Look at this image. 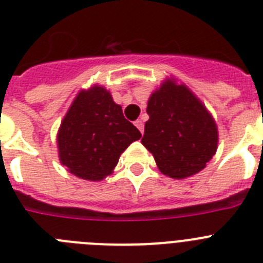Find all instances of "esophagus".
Instances as JSON below:
<instances>
[{"label": "esophagus", "instance_id": "obj_1", "mask_svg": "<svg viewBox=\"0 0 263 263\" xmlns=\"http://www.w3.org/2000/svg\"><path fill=\"white\" fill-rule=\"evenodd\" d=\"M134 125H136L137 127H138V130L141 132V133L143 134V122L141 120H137L136 122H134Z\"/></svg>", "mask_w": 263, "mask_h": 263}]
</instances>
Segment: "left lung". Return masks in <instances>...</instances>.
<instances>
[{
    "label": "left lung",
    "instance_id": "left-lung-1",
    "mask_svg": "<svg viewBox=\"0 0 263 263\" xmlns=\"http://www.w3.org/2000/svg\"><path fill=\"white\" fill-rule=\"evenodd\" d=\"M142 145L162 174L192 176L216 154L217 126L200 100L184 84L167 79L150 96Z\"/></svg>",
    "mask_w": 263,
    "mask_h": 263
}]
</instances>
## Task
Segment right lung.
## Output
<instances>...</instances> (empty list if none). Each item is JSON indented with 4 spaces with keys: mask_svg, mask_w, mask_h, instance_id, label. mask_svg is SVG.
Masks as SVG:
<instances>
[{
    "mask_svg": "<svg viewBox=\"0 0 263 263\" xmlns=\"http://www.w3.org/2000/svg\"><path fill=\"white\" fill-rule=\"evenodd\" d=\"M142 137L124 117L109 90L93 85L80 90L58 132L60 163L85 180H103L127 146Z\"/></svg>",
    "mask_w": 263,
    "mask_h": 263,
    "instance_id": "1",
    "label": "right lung"
}]
</instances>
